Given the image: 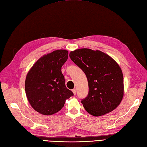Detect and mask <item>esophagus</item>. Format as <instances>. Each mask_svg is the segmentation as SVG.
<instances>
[{
	"label": "esophagus",
	"mask_w": 147,
	"mask_h": 147,
	"mask_svg": "<svg viewBox=\"0 0 147 147\" xmlns=\"http://www.w3.org/2000/svg\"><path fill=\"white\" fill-rule=\"evenodd\" d=\"M72 92H73V93H74V95H76V94L77 90H76V88L73 89V90H72Z\"/></svg>",
	"instance_id": "esophagus-1"
}]
</instances>
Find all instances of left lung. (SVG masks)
<instances>
[{
	"instance_id": "1",
	"label": "left lung",
	"mask_w": 147,
	"mask_h": 147,
	"mask_svg": "<svg viewBox=\"0 0 147 147\" xmlns=\"http://www.w3.org/2000/svg\"><path fill=\"white\" fill-rule=\"evenodd\" d=\"M69 56L87 78L88 94L81 100L86 111L98 117L115 110L123 96V77L118 63L106 53L89 49L71 51Z\"/></svg>"
}]
</instances>
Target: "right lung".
Wrapping results in <instances>:
<instances>
[{
    "instance_id": "add662e5",
    "label": "right lung",
    "mask_w": 147,
    "mask_h": 147,
    "mask_svg": "<svg viewBox=\"0 0 147 147\" xmlns=\"http://www.w3.org/2000/svg\"><path fill=\"white\" fill-rule=\"evenodd\" d=\"M66 50L45 55L34 63L27 75L25 90L30 105L42 115H51L62 109L73 96L67 88L62 67L68 59Z\"/></svg>"
}]
</instances>
